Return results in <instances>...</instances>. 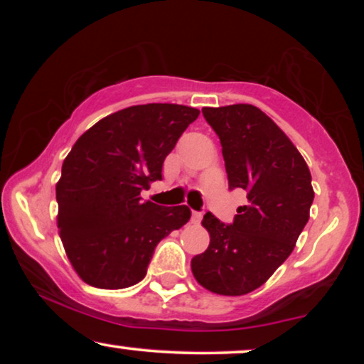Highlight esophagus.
Masks as SVG:
<instances>
[{"label": "esophagus", "mask_w": 364, "mask_h": 364, "mask_svg": "<svg viewBox=\"0 0 364 364\" xmlns=\"http://www.w3.org/2000/svg\"><path fill=\"white\" fill-rule=\"evenodd\" d=\"M200 220H202V213L200 212H192V218H191V222L192 223H200Z\"/></svg>", "instance_id": "esophagus-1"}]
</instances>
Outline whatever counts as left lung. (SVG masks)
Segmentation results:
<instances>
[{
  "label": "left lung",
  "instance_id": "left-lung-1",
  "mask_svg": "<svg viewBox=\"0 0 364 364\" xmlns=\"http://www.w3.org/2000/svg\"><path fill=\"white\" fill-rule=\"evenodd\" d=\"M220 139L228 188L247 191V205L227 225L207 212L208 248L192 258V273L208 291L247 295L290 257L315 198L305 159L287 134L252 104L203 107Z\"/></svg>",
  "mask_w": 364,
  "mask_h": 364
}]
</instances>
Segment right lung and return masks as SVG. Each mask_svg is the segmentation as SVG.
Here are the masks:
<instances>
[{
  "instance_id": "right-lung-1",
  "label": "right lung",
  "mask_w": 364,
  "mask_h": 364,
  "mask_svg": "<svg viewBox=\"0 0 364 364\" xmlns=\"http://www.w3.org/2000/svg\"><path fill=\"white\" fill-rule=\"evenodd\" d=\"M200 111L181 104L131 106L101 119L74 144L56 183L58 228L87 285L121 290L146 277L157 243L191 218L187 205L144 202Z\"/></svg>"
}]
</instances>
